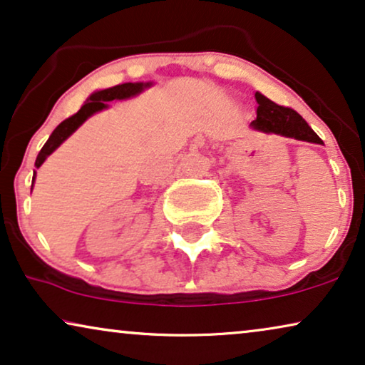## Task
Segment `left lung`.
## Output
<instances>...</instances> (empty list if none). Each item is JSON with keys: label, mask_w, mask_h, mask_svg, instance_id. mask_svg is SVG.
Listing matches in <instances>:
<instances>
[{"label": "left lung", "mask_w": 365, "mask_h": 365, "mask_svg": "<svg viewBox=\"0 0 365 365\" xmlns=\"http://www.w3.org/2000/svg\"><path fill=\"white\" fill-rule=\"evenodd\" d=\"M256 101L259 104L257 118L251 123L254 129L269 134H281V136L294 138L299 141L322 144V139L312 131L301 114L294 111L292 108L281 106L261 93H256Z\"/></svg>", "instance_id": "8db88e82"}]
</instances>
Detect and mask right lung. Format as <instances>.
<instances>
[{"label": "right lung", "mask_w": 365, "mask_h": 365, "mask_svg": "<svg viewBox=\"0 0 365 365\" xmlns=\"http://www.w3.org/2000/svg\"><path fill=\"white\" fill-rule=\"evenodd\" d=\"M148 86H149L148 83L146 84H143V83H124V84H118V86H114V88H108V89H103V91L93 93L91 96L88 98V101L83 104V108L79 109L76 114H73V116L64 119V121L59 124L56 129H54L48 141L44 143L41 151H39L34 166H36V168L41 166V164L44 163V159H46L49 154H51L54 149H56L59 144L64 141V139H66L68 136H71V134L76 131V129L81 126V124L86 121V119L91 116V114H94L96 111H101V109L106 108V101H113V99L131 98V96H134V94L141 93L143 89L148 88ZM34 176H36V174H34Z\"/></svg>", "instance_id": "add662e5"}]
</instances>
